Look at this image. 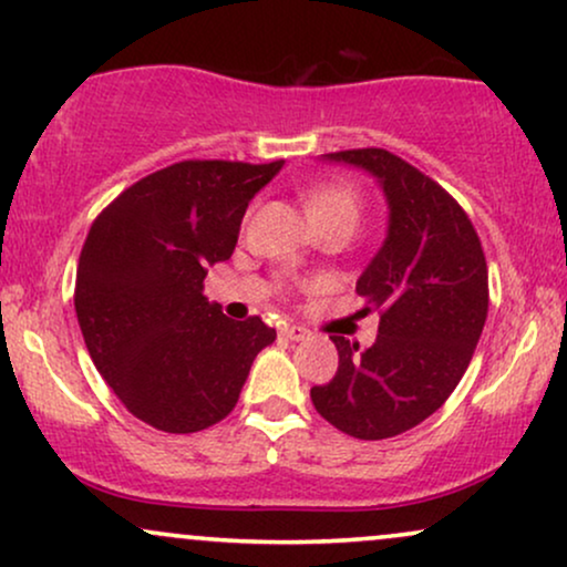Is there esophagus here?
Instances as JSON below:
<instances>
[{
  "label": "esophagus",
  "mask_w": 567,
  "mask_h": 567,
  "mask_svg": "<svg viewBox=\"0 0 567 567\" xmlns=\"http://www.w3.org/2000/svg\"><path fill=\"white\" fill-rule=\"evenodd\" d=\"M279 332H282V334L288 337V340H292V342L308 340V337H311V332H308L306 327H298V324H285L282 329H279Z\"/></svg>",
  "instance_id": "obj_1"
}]
</instances>
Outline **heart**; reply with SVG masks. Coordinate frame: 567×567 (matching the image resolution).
<instances>
[{"label":"heart","mask_w":567,"mask_h":567,"mask_svg":"<svg viewBox=\"0 0 567 567\" xmlns=\"http://www.w3.org/2000/svg\"><path fill=\"white\" fill-rule=\"evenodd\" d=\"M306 209L319 227L334 225V221H350V225H355L361 219L363 198L353 185L321 183L306 193Z\"/></svg>","instance_id":"1"}]
</instances>
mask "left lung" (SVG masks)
<instances>
[{
	"label": "left lung",
	"mask_w": 567,
	"mask_h": 567,
	"mask_svg": "<svg viewBox=\"0 0 567 567\" xmlns=\"http://www.w3.org/2000/svg\"><path fill=\"white\" fill-rule=\"evenodd\" d=\"M371 172L390 204L384 246L358 279L363 313H379L377 342L332 334L340 367L311 386L321 419L355 440H386L429 419L453 395L489 311L482 240L463 206L386 148L324 154Z\"/></svg>",
	"instance_id": "obj_1"
}]
</instances>
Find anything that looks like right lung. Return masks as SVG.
Here are the masks:
<instances>
[{
  "label": "right lung",
  "mask_w": 567,
  "mask_h": 567,
  "mask_svg": "<svg viewBox=\"0 0 567 567\" xmlns=\"http://www.w3.org/2000/svg\"><path fill=\"white\" fill-rule=\"evenodd\" d=\"M282 167L185 159L141 177L93 219L75 275V313L93 367L135 419L193 434L238 403L277 332L233 321L204 296L230 259L248 200Z\"/></svg>",
  "instance_id": "obj_1"
}]
</instances>
